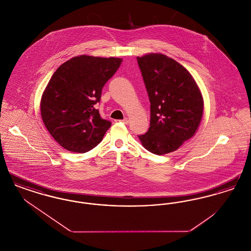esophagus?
Instances as JSON below:
<instances>
[{"label":"esophagus","mask_w":251,"mask_h":251,"mask_svg":"<svg viewBox=\"0 0 251 251\" xmlns=\"http://www.w3.org/2000/svg\"><path fill=\"white\" fill-rule=\"evenodd\" d=\"M121 121H122V122H123V123H124V124H128V123H129V119H127V118H125V119H124V120H121Z\"/></svg>","instance_id":"esophagus-1"}]
</instances>
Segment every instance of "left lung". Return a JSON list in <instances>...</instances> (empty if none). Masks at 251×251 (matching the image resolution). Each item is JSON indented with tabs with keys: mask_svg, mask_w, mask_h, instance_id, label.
<instances>
[{
	"mask_svg": "<svg viewBox=\"0 0 251 251\" xmlns=\"http://www.w3.org/2000/svg\"><path fill=\"white\" fill-rule=\"evenodd\" d=\"M151 101V126L138 135L157 155L177 151L198 131L204 111L202 94L190 72L158 52L137 57Z\"/></svg>",
	"mask_w": 251,
	"mask_h": 251,
	"instance_id": "left-lung-1",
	"label": "left lung"
}]
</instances>
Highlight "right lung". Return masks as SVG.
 <instances>
[{"instance_id": "right-lung-1", "label": "right lung", "mask_w": 251, "mask_h": 251, "mask_svg": "<svg viewBox=\"0 0 251 251\" xmlns=\"http://www.w3.org/2000/svg\"><path fill=\"white\" fill-rule=\"evenodd\" d=\"M122 59L74 56L63 63L49 81L40 100L41 119L65 150L84 153L100 143L111 127L95 108L101 90Z\"/></svg>"}]
</instances>
